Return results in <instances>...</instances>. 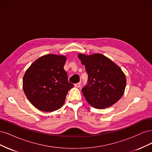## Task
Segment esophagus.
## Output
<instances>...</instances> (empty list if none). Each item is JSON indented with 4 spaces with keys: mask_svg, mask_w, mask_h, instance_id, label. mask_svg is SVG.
<instances>
[{
    "mask_svg": "<svg viewBox=\"0 0 152 152\" xmlns=\"http://www.w3.org/2000/svg\"><path fill=\"white\" fill-rule=\"evenodd\" d=\"M74 86H75V87H80V82H78V83L75 84Z\"/></svg>",
    "mask_w": 152,
    "mask_h": 152,
    "instance_id": "esophagus-1",
    "label": "esophagus"
}]
</instances>
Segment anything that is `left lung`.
Returning a JSON list of instances; mask_svg holds the SVG:
<instances>
[{"instance_id": "obj_1", "label": "left lung", "mask_w": 152, "mask_h": 152, "mask_svg": "<svg viewBox=\"0 0 152 152\" xmlns=\"http://www.w3.org/2000/svg\"><path fill=\"white\" fill-rule=\"evenodd\" d=\"M78 56L88 75L87 83L82 89L88 103L103 109L118 102L126 86V76L121 68L101 54H79Z\"/></svg>"}]
</instances>
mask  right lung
Instances as JSON below:
<instances>
[{"mask_svg": "<svg viewBox=\"0 0 152 152\" xmlns=\"http://www.w3.org/2000/svg\"><path fill=\"white\" fill-rule=\"evenodd\" d=\"M66 60L62 55H45L32 63L25 73L24 93L30 102L41 111L60 108L68 91L73 87L63 68Z\"/></svg>", "mask_w": 152, "mask_h": 152, "instance_id": "add662e5", "label": "right lung"}]
</instances>
